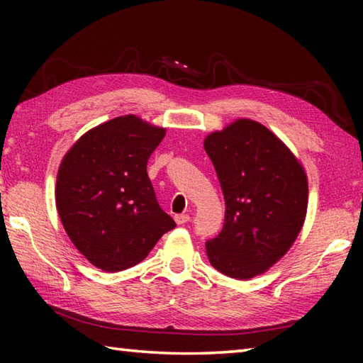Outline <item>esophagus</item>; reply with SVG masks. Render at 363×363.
<instances>
[{
    "label": "esophagus",
    "mask_w": 363,
    "mask_h": 363,
    "mask_svg": "<svg viewBox=\"0 0 363 363\" xmlns=\"http://www.w3.org/2000/svg\"><path fill=\"white\" fill-rule=\"evenodd\" d=\"M174 220L177 225H186L187 221H190V217L187 213H177V215H174Z\"/></svg>",
    "instance_id": "obj_1"
}]
</instances>
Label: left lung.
I'll use <instances>...</instances> for the list:
<instances>
[{"instance_id":"obj_1","label":"left lung","mask_w":363,"mask_h":363,"mask_svg":"<svg viewBox=\"0 0 363 363\" xmlns=\"http://www.w3.org/2000/svg\"><path fill=\"white\" fill-rule=\"evenodd\" d=\"M204 150L226 204L221 233L206 242L207 257L220 273L250 279L279 260L303 228L306 173L287 146L252 120L207 135Z\"/></svg>"}]
</instances>
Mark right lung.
I'll use <instances>...</instances> for the list:
<instances>
[{"mask_svg": "<svg viewBox=\"0 0 363 363\" xmlns=\"http://www.w3.org/2000/svg\"><path fill=\"white\" fill-rule=\"evenodd\" d=\"M164 135L135 115L117 117L84 134L60 164L59 217L76 248L104 272L134 267L176 228L146 173Z\"/></svg>", "mask_w": 363, "mask_h": 363, "instance_id": "obj_1", "label": "right lung"}]
</instances>
